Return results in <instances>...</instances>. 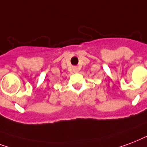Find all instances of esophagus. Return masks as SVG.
Listing matches in <instances>:
<instances>
[{"mask_svg": "<svg viewBox=\"0 0 147 147\" xmlns=\"http://www.w3.org/2000/svg\"><path fill=\"white\" fill-rule=\"evenodd\" d=\"M78 71H79V70H78V68L75 67L74 68V72L75 73H77V72H78Z\"/></svg>", "mask_w": 147, "mask_h": 147, "instance_id": "esophagus-1", "label": "esophagus"}]
</instances>
